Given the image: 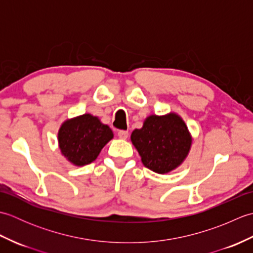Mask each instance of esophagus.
<instances>
[{
    "instance_id": "obj_1",
    "label": "esophagus",
    "mask_w": 253,
    "mask_h": 253,
    "mask_svg": "<svg viewBox=\"0 0 253 253\" xmlns=\"http://www.w3.org/2000/svg\"><path fill=\"white\" fill-rule=\"evenodd\" d=\"M117 135H118V137H120L121 139H124V140H126L129 133H128V131H126V130H120V131L117 132Z\"/></svg>"
}]
</instances>
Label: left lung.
<instances>
[{
  "mask_svg": "<svg viewBox=\"0 0 253 253\" xmlns=\"http://www.w3.org/2000/svg\"><path fill=\"white\" fill-rule=\"evenodd\" d=\"M130 140L146 168L168 174L184 163L190 152L192 136L184 120L169 112L148 116L140 129L131 132Z\"/></svg>",
  "mask_w": 253,
  "mask_h": 253,
  "instance_id": "left-lung-1",
  "label": "left lung"
}]
</instances>
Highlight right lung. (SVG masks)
Instances as JSON below:
<instances>
[{
  "label": "right lung",
  "instance_id": "obj_1",
  "mask_svg": "<svg viewBox=\"0 0 253 253\" xmlns=\"http://www.w3.org/2000/svg\"><path fill=\"white\" fill-rule=\"evenodd\" d=\"M113 137L111 128L89 113L64 121L57 132L62 155L75 166L92 163Z\"/></svg>",
  "mask_w": 253,
  "mask_h": 253
}]
</instances>
